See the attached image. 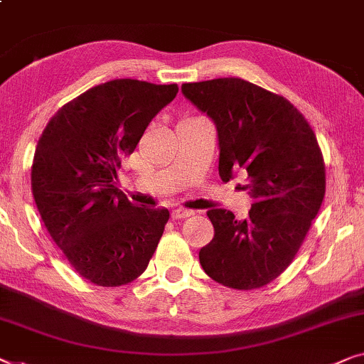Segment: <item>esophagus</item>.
<instances>
[{
	"mask_svg": "<svg viewBox=\"0 0 364 364\" xmlns=\"http://www.w3.org/2000/svg\"><path fill=\"white\" fill-rule=\"evenodd\" d=\"M191 215H193L192 210H187V208L178 207V208H176V210H173V212H172V218H173V220H182V218L191 217Z\"/></svg>",
	"mask_w": 364,
	"mask_h": 364,
	"instance_id": "esophagus-1",
	"label": "esophagus"
}]
</instances>
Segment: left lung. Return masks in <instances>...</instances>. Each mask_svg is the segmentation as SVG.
<instances>
[{
	"label": "left lung",
	"instance_id": "1",
	"mask_svg": "<svg viewBox=\"0 0 364 364\" xmlns=\"http://www.w3.org/2000/svg\"><path fill=\"white\" fill-rule=\"evenodd\" d=\"M183 97L213 119L223 182L245 173L250 215H207L215 235L198 252L213 281L238 291L259 289L296 257L325 195V164L304 114L281 95L241 78L183 83Z\"/></svg>",
	"mask_w": 364,
	"mask_h": 364
}]
</instances>
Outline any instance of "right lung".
Here are the masks:
<instances>
[{
  "label": "right lung",
  "mask_w": 364,
  "mask_h": 364,
  "mask_svg": "<svg viewBox=\"0 0 364 364\" xmlns=\"http://www.w3.org/2000/svg\"><path fill=\"white\" fill-rule=\"evenodd\" d=\"M177 92V83L118 78L73 98L42 131L31 169L34 202L70 266L97 286L139 277L164 233L169 210L131 203L117 169Z\"/></svg>",
  "instance_id": "right-lung-1"
}]
</instances>
